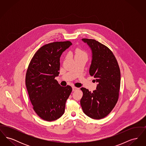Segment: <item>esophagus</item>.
<instances>
[{
	"label": "esophagus",
	"mask_w": 146,
	"mask_h": 146,
	"mask_svg": "<svg viewBox=\"0 0 146 146\" xmlns=\"http://www.w3.org/2000/svg\"><path fill=\"white\" fill-rule=\"evenodd\" d=\"M78 89V88L75 87V86H72V90H73V91H74Z\"/></svg>",
	"instance_id": "1"
}]
</instances>
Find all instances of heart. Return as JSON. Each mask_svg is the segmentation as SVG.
Instances as JSON below:
<instances>
[{
    "instance_id": "heart-1",
    "label": "heart",
    "mask_w": 146,
    "mask_h": 146,
    "mask_svg": "<svg viewBox=\"0 0 146 146\" xmlns=\"http://www.w3.org/2000/svg\"><path fill=\"white\" fill-rule=\"evenodd\" d=\"M74 52H75V57H80V56H86L87 57L86 52L80 48H77L75 50Z\"/></svg>"
}]
</instances>
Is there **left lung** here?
<instances>
[{"mask_svg": "<svg viewBox=\"0 0 146 146\" xmlns=\"http://www.w3.org/2000/svg\"><path fill=\"white\" fill-rule=\"evenodd\" d=\"M90 46L92 60L89 73L98 83L96 90L91 92L82 88L80 104L84 113L94 119L108 115L118 101L120 86V70L117 60L107 46L95 39L84 38Z\"/></svg>", "mask_w": 146, "mask_h": 146, "instance_id": "8db88e82", "label": "left lung"}]
</instances>
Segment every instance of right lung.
I'll return each instance as SVG.
<instances>
[{
	"label": "right lung",
	"instance_id": "right-lung-1",
	"mask_svg": "<svg viewBox=\"0 0 146 146\" xmlns=\"http://www.w3.org/2000/svg\"><path fill=\"white\" fill-rule=\"evenodd\" d=\"M72 43L50 42L33 56L26 74V86L33 109L42 119L51 121L64 112L66 102L72 91L70 86H61L55 79L59 74L60 58Z\"/></svg>",
	"mask_w": 146,
	"mask_h": 146
}]
</instances>
